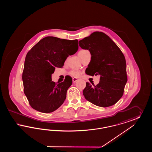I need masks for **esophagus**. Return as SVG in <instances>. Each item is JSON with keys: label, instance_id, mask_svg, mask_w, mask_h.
Wrapping results in <instances>:
<instances>
[{"label": "esophagus", "instance_id": "esophagus-1", "mask_svg": "<svg viewBox=\"0 0 152 152\" xmlns=\"http://www.w3.org/2000/svg\"><path fill=\"white\" fill-rule=\"evenodd\" d=\"M77 80H78L77 79H76V78H73V83H75V82H76V81H77Z\"/></svg>", "mask_w": 152, "mask_h": 152}]
</instances>
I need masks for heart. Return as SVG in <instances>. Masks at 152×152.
I'll use <instances>...</instances> for the list:
<instances>
[{"label": "heart", "instance_id": "obj_1", "mask_svg": "<svg viewBox=\"0 0 152 152\" xmlns=\"http://www.w3.org/2000/svg\"><path fill=\"white\" fill-rule=\"evenodd\" d=\"M88 52H89V51L87 50H80L78 53V55H79L80 58H82L84 56V55L85 53H86ZM70 74L73 76H74L75 77H77L79 76L80 75V72L77 69H73L71 71Z\"/></svg>", "mask_w": 152, "mask_h": 152}]
</instances>
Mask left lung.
I'll return each mask as SVG.
<instances>
[{"label": "left lung", "instance_id": "obj_1", "mask_svg": "<svg viewBox=\"0 0 152 152\" xmlns=\"http://www.w3.org/2000/svg\"><path fill=\"white\" fill-rule=\"evenodd\" d=\"M79 46L89 50L91 60L86 73L90 76L99 75L96 86L87 82L83 90L86 99L101 107L115 104L123 96L127 82L126 60L123 52L105 34L94 32L80 40Z\"/></svg>", "mask_w": 152, "mask_h": 152}]
</instances>
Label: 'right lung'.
<instances>
[{"mask_svg": "<svg viewBox=\"0 0 152 152\" xmlns=\"http://www.w3.org/2000/svg\"><path fill=\"white\" fill-rule=\"evenodd\" d=\"M78 40L47 36L27 53L22 75L24 92L31 107L42 113H51L65 101L72 79L66 76L56 84L51 75L55 68H62L66 58L78 50Z\"/></svg>", "mask_w": 152, "mask_h": 152, "instance_id": "add662e5", "label": "right lung"}]
</instances>
